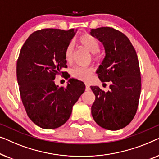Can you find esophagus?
Listing matches in <instances>:
<instances>
[{"instance_id": "obj_1", "label": "esophagus", "mask_w": 159, "mask_h": 159, "mask_svg": "<svg viewBox=\"0 0 159 159\" xmlns=\"http://www.w3.org/2000/svg\"><path fill=\"white\" fill-rule=\"evenodd\" d=\"M85 90H86L87 91L90 90V85H89V84H88V83L85 84Z\"/></svg>"}]
</instances>
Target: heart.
<instances>
[{
	"label": "heart",
	"mask_w": 159,
	"mask_h": 159,
	"mask_svg": "<svg viewBox=\"0 0 159 159\" xmlns=\"http://www.w3.org/2000/svg\"><path fill=\"white\" fill-rule=\"evenodd\" d=\"M78 42L82 47L86 48L89 52L92 53L93 59L96 61L98 59L97 53L100 50V45L96 38L88 33L81 34L78 38ZM65 59L67 62L70 63L73 58V44L71 43L67 45L64 52ZM93 73L92 67H82L76 66L71 70V75L76 79L88 81L90 80Z\"/></svg>",
	"instance_id": "obj_1"
}]
</instances>
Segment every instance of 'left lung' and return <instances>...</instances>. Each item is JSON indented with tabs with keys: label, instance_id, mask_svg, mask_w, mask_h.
I'll list each match as a JSON object with an SVG mask.
<instances>
[{
	"label": "left lung",
	"instance_id": "obj_1",
	"mask_svg": "<svg viewBox=\"0 0 159 159\" xmlns=\"http://www.w3.org/2000/svg\"><path fill=\"white\" fill-rule=\"evenodd\" d=\"M90 34L103 43L106 56L96 73L102 82H110L107 93L90 86L95 95L91 113L100 127L108 130L125 127L133 119L141 91L136 51L125 34L112 27L92 29Z\"/></svg>",
	"mask_w": 159,
	"mask_h": 159
}]
</instances>
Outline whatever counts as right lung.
<instances>
[{
    "mask_svg": "<svg viewBox=\"0 0 159 159\" xmlns=\"http://www.w3.org/2000/svg\"><path fill=\"white\" fill-rule=\"evenodd\" d=\"M76 32L38 30L30 34L19 53L16 77L21 101L29 118L43 129H56L66 123L84 92V83L77 80H69L66 88L54 82L56 75L66 72L61 71L67 67L65 49Z\"/></svg>",
    "mask_w": 159,
    "mask_h": 159,
    "instance_id": "add662e5",
    "label": "right lung"
}]
</instances>
